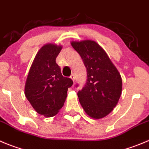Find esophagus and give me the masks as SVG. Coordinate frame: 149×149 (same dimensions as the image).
Listing matches in <instances>:
<instances>
[{"instance_id": "34e87169", "label": "esophagus", "mask_w": 149, "mask_h": 149, "mask_svg": "<svg viewBox=\"0 0 149 149\" xmlns=\"http://www.w3.org/2000/svg\"><path fill=\"white\" fill-rule=\"evenodd\" d=\"M70 78L72 79V81H73V82H74V74H72V75L70 76Z\"/></svg>"}]
</instances>
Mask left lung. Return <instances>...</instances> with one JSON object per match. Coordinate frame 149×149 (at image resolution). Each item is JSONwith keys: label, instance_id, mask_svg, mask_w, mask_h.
I'll return each mask as SVG.
<instances>
[{"label": "left lung", "instance_id": "8db88e82", "mask_svg": "<svg viewBox=\"0 0 149 149\" xmlns=\"http://www.w3.org/2000/svg\"><path fill=\"white\" fill-rule=\"evenodd\" d=\"M87 69V83L77 92L86 114L101 119L117 105L122 92L121 74L102 47L95 41H72Z\"/></svg>", "mask_w": 149, "mask_h": 149}]
</instances>
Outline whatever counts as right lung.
Instances as JSON below:
<instances>
[{"label":"right lung","mask_w":149,"mask_h":149,"mask_svg":"<svg viewBox=\"0 0 149 149\" xmlns=\"http://www.w3.org/2000/svg\"><path fill=\"white\" fill-rule=\"evenodd\" d=\"M63 46L47 43L36 53L28 72L25 95L33 108L46 118L58 114L73 81L64 77L56 59Z\"/></svg>","instance_id":"1"}]
</instances>
